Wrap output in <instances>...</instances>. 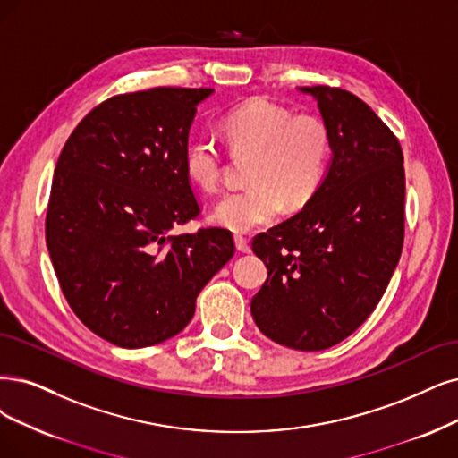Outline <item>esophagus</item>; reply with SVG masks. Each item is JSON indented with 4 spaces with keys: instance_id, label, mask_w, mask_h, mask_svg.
I'll list each match as a JSON object with an SVG mask.
<instances>
[{
    "instance_id": "1",
    "label": "esophagus",
    "mask_w": 458,
    "mask_h": 458,
    "mask_svg": "<svg viewBox=\"0 0 458 458\" xmlns=\"http://www.w3.org/2000/svg\"><path fill=\"white\" fill-rule=\"evenodd\" d=\"M233 243H235V249H238L240 252H250V245H249V242L243 238V235H235Z\"/></svg>"
}]
</instances>
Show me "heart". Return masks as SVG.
I'll return each instance as SVG.
<instances>
[{"mask_svg": "<svg viewBox=\"0 0 458 458\" xmlns=\"http://www.w3.org/2000/svg\"><path fill=\"white\" fill-rule=\"evenodd\" d=\"M233 155H252L245 191L220 196L209 223L247 233L274 223L283 209H300L323 184L332 157L328 126L311 114H293L267 98H252L220 121ZM184 175L196 189L211 192L223 172V150L211 135H199L184 150Z\"/></svg>", "mask_w": 458, "mask_h": 458, "instance_id": "b5f03b06", "label": "heart"}]
</instances>
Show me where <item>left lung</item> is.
<instances>
[{"label":"left lung","instance_id":"8db88e82","mask_svg":"<svg viewBox=\"0 0 458 458\" xmlns=\"http://www.w3.org/2000/svg\"><path fill=\"white\" fill-rule=\"evenodd\" d=\"M332 135V158L300 213L259 233L267 279L250 301L257 327L296 351L344 342L376 310L403 245L405 175L398 140L342 89L301 87Z\"/></svg>","mask_w":458,"mask_h":458}]
</instances>
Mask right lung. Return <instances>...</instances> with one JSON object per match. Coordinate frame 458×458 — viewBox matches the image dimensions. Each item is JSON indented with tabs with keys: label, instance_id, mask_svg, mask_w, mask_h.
I'll list each match as a JSON object with an SVG mask.
<instances>
[{
	"label": "right lung",
	"instance_id": "1",
	"mask_svg": "<svg viewBox=\"0 0 458 458\" xmlns=\"http://www.w3.org/2000/svg\"><path fill=\"white\" fill-rule=\"evenodd\" d=\"M211 94L160 87L109 98L60 152L48 255L73 313L118 347L177 335L199 291L233 257L228 230L172 235L199 213L182 164L196 107Z\"/></svg>",
	"mask_w": 458,
	"mask_h": 458
}]
</instances>
